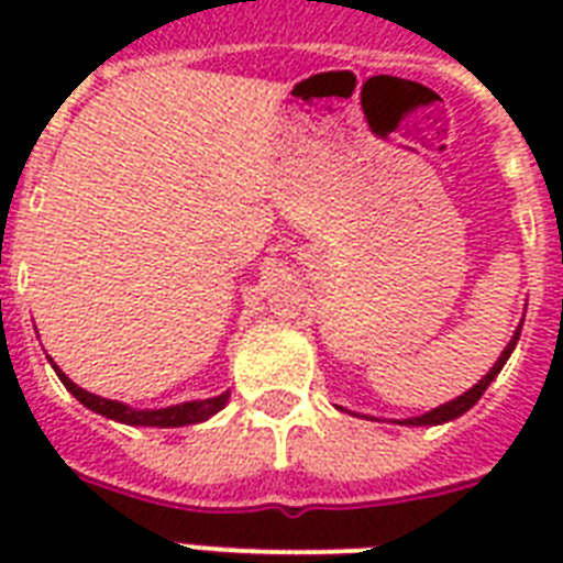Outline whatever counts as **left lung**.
Listing matches in <instances>:
<instances>
[{
    "label": "left lung",
    "mask_w": 563,
    "mask_h": 563,
    "mask_svg": "<svg viewBox=\"0 0 563 563\" xmlns=\"http://www.w3.org/2000/svg\"><path fill=\"white\" fill-rule=\"evenodd\" d=\"M520 330H523V324L517 327L515 335H511V342L506 344V351L499 353V360L497 365L488 371V374L482 376L479 383L473 385V388H467V391L462 394V397H455V400L444 402V406H438V409L427 411V415H420V418H409V420H402V423H409V427H435V423H446V420H455V418H462L464 411L473 409L476 406V400H479L482 394H485V388H488L494 379H497V374L503 371V365L508 362V356H511V351H515V344L517 339H520Z\"/></svg>",
    "instance_id": "left-lung-1"
}]
</instances>
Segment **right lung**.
<instances>
[{
	"instance_id": "1",
	"label": "right lung",
	"mask_w": 563,
	"mask_h": 563,
	"mask_svg": "<svg viewBox=\"0 0 563 563\" xmlns=\"http://www.w3.org/2000/svg\"><path fill=\"white\" fill-rule=\"evenodd\" d=\"M55 371L57 376H60V383L66 385V391H73L87 409L96 411V415H104V418L110 420H119V423H128V427H189V423H201V420L212 418V415L224 409V402L230 400V391H224L219 394V397H210V400H189L180 402V406H169V409H131L125 402L104 400V397H96V394L84 391V388H78V385H75L64 371L57 368V365Z\"/></svg>"
}]
</instances>
